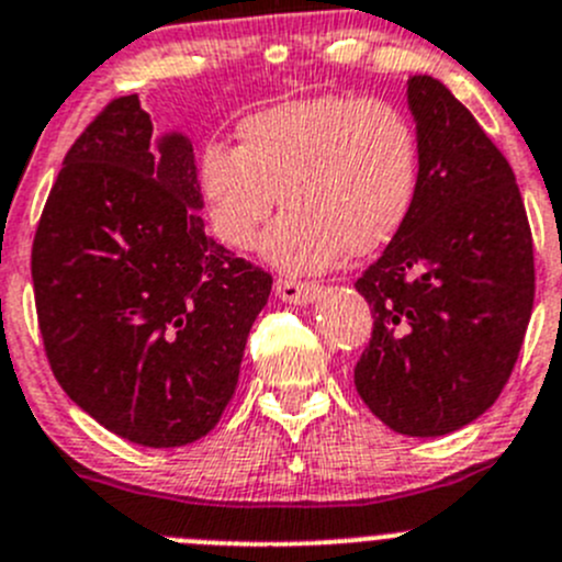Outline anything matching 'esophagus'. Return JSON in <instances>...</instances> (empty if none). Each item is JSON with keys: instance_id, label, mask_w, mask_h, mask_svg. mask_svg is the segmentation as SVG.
Here are the masks:
<instances>
[{"instance_id": "obj_1", "label": "esophagus", "mask_w": 562, "mask_h": 562, "mask_svg": "<svg viewBox=\"0 0 562 562\" xmlns=\"http://www.w3.org/2000/svg\"><path fill=\"white\" fill-rule=\"evenodd\" d=\"M322 288L316 282H296V280H277L274 293L282 302H291V305H311L313 299L318 296Z\"/></svg>"}]
</instances>
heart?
Here are the masks:
<instances>
[{
    "label": "heart",
    "mask_w": 562,
    "mask_h": 562,
    "mask_svg": "<svg viewBox=\"0 0 562 562\" xmlns=\"http://www.w3.org/2000/svg\"><path fill=\"white\" fill-rule=\"evenodd\" d=\"M238 135L240 146L207 140L196 157L210 229L229 249H251L280 199L288 213L260 251L285 274H316L346 251H380L411 222L422 140L391 99H293L246 115Z\"/></svg>",
    "instance_id": "1"
}]
</instances>
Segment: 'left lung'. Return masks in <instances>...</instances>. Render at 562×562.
Segmentation results:
<instances>
[{
  "instance_id": "left-lung-1",
  "label": "left lung",
  "mask_w": 562,
  "mask_h": 562,
  "mask_svg": "<svg viewBox=\"0 0 562 562\" xmlns=\"http://www.w3.org/2000/svg\"><path fill=\"white\" fill-rule=\"evenodd\" d=\"M422 191L355 288L374 329L355 387L393 432L449 435L499 400L532 316L535 260L510 162L435 77L407 80Z\"/></svg>"
}]
</instances>
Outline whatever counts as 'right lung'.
<instances>
[{
    "label": "right lung",
    "mask_w": 562,
    "mask_h": 562,
    "mask_svg": "<svg viewBox=\"0 0 562 562\" xmlns=\"http://www.w3.org/2000/svg\"><path fill=\"white\" fill-rule=\"evenodd\" d=\"M193 146L119 97L68 149L33 240L38 327L68 400L138 447L216 427L271 274L204 235Z\"/></svg>",
    "instance_id": "obj_1"
}]
</instances>
